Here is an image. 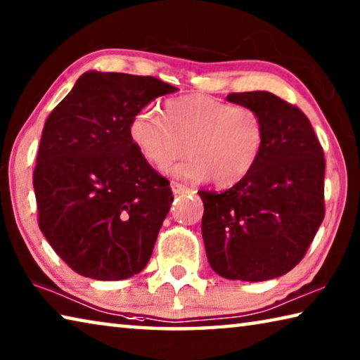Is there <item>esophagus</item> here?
Listing matches in <instances>:
<instances>
[{"label": "esophagus", "instance_id": "34e87169", "mask_svg": "<svg viewBox=\"0 0 360 360\" xmlns=\"http://www.w3.org/2000/svg\"><path fill=\"white\" fill-rule=\"evenodd\" d=\"M172 191L174 193H195L193 188H188L187 186L184 184H179V182H172Z\"/></svg>", "mask_w": 360, "mask_h": 360}]
</instances>
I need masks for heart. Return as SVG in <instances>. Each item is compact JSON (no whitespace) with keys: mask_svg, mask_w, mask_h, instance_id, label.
Returning a JSON list of instances; mask_svg holds the SVG:
<instances>
[{"mask_svg":"<svg viewBox=\"0 0 360 360\" xmlns=\"http://www.w3.org/2000/svg\"><path fill=\"white\" fill-rule=\"evenodd\" d=\"M129 135L139 155L158 172L172 167L187 144L191 157L172 173L230 187L257 167L265 149L266 127L252 108L208 95H186L165 101L163 119L154 109H139L130 119Z\"/></svg>","mask_w":360,"mask_h":360,"instance_id":"b5f03b06","label":"heart"}]
</instances>
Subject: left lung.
Masks as SVG:
<instances>
[{
  "instance_id": "8db88e82",
  "label": "left lung",
  "mask_w": 360,
  "mask_h": 360,
  "mask_svg": "<svg viewBox=\"0 0 360 360\" xmlns=\"http://www.w3.org/2000/svg\"><path fill=\"white\" fill-rule=\"evenodd\" d=\"M227 100L264 117L266 143L252 173L229 191L198 192L202 235L212 270L257 283L290 271L324 219V150L307 115L270 92Z\"/></svg>"
}]
</instances>
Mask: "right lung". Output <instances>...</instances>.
I'll use <instances>...</instances> for the list:
<instances>
[{"label": "right lung", "mask_w": 360, "mask_h": 360, "mask_svg": "<svg viewBox=\"0 0 360 360\" xmlns=\"http://www.w3.org/2000/svg\"><path fill=\"white\" fill-rule=\"evenodd\" d=\"M176 90L150 76L87 71L47 117L33 173L38 224L79 275L117 281L148 265L173 192L129 124Z\"/></svg>", "instance_id": "obj_1"}]
</instances>
